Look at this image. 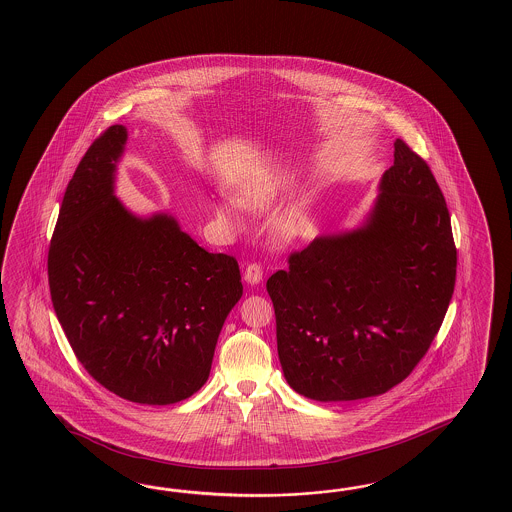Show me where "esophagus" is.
<instances>
[{
	"mask_svg": "<svg viewBox=\"0 0 512 512\" xmlns=\"http://www.w3.org/2000/svg\"><path fill=\"white\" fill-rule=\"evenodd\" d=\"M244 281L248 285H259L263 281V266L257 263L248 264L244 270Z\"/></svg>",
	"mask_w": 512,
	"mask_h": 512,
	"instance_id": "1",
	"label": "esophagus"
}]
</instances>
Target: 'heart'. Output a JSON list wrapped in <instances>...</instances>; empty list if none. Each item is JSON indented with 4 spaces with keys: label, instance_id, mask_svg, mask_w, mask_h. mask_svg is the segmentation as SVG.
<instances>
[{
    "label": "heart",
    "instance_id": "b5f03b06",
    "mask_svg": "<svg viewBox=\"0 0 512 512\" xmlns=\"http://www.w3.org/2000/svg\"><path fill=\"white\" fill-rule=\"evenodd\" d=\"M281 192L279 182L276 177H263V179L251 182L246 192H244V203L251 208L270 207L277 199V195ZM246 208L242 205L240 199L236 197H227L220 203V207L216 208V218L223 227H236L244 221Z\"/></svg>",
    "mask_w": 512,
    "mask_h": 512
}]
</instances>
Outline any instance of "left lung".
Listing matches in <instances>:
<instances>
[{
    "label": "left lung",
    "instance_id": "1",
    "mask_svg": "<svg viewBox=\"0 0 512 512\" xmlns=\"http://www.w3.org/2000/svg\"><path fill=\"white\" fill-rule=\"evenodd\" d=\"M451 218L402 139L356 229L320 235L266 281L289 386L320 402L376 397L427 354L455 291Z\"/></svg>",
    "mask_w": 512,
    "mask_h": 512
}]
</instances>
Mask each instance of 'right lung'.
I'll use <instances>...</instances> for the list:
<instances>
[{
  "label": "right lung",
  "mask_w": 512,
  "mask_h": 512,
  "mask_svg": "<svg viewBox=\"0 0 512 512\" xmlns=\"http://www.w3.org/2000/svg\"><path fill=\"white\" fill-rule=\"evenodd\" d=\"M128 132L95 139L70 179L48 251L57 320L85 371L126 401L164 406L205 386L242 296L235 257L208 253L169 212L115 195Z\"/></svg>",
  "instance_id": "right-lung-1"
}]
</instances>
